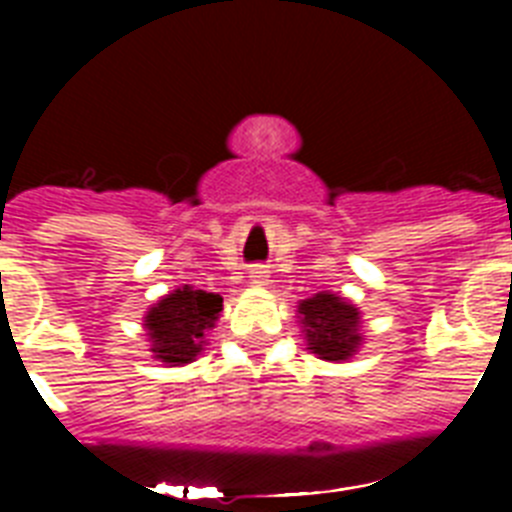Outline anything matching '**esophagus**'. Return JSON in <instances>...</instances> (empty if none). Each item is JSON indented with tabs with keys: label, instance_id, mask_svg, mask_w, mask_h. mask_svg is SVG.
<instances>
[{
	"label": "esophagus",
	"instance_id": "obj_1",
	"mask_svg": "<svg viewBox=\"0 0 512 512\" xmlns=\"http://www.w3.org/2000/svg\"><path fill=\"white\" fill-rule=\"evenodd\" d=\"M268 273H271L268 271V265H252V268H249V281L263 287V284H268V279H271Z\"/></svg>",
	"mask_w": 512,
	"mask_h": 512
}]
</instances>
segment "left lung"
<instances>
[{"instance_id":"left-lung-1","label":"left lung","mask_w":512,"mask_h":512,"mask_svg":"<svg viewBox=\"0 0 512 512\" xmlns=\"http://www.w3.org/2000/svg\"><path fill=\"white\" fill-rule=\"evenodd\" d=\"M308 350L324 361H348L361 345V313L348 300L319 292L297 305Z\"/></svg>"}]
</instances>
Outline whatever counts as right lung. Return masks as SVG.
I'll use <instances>...</instances> for the list:
<instances>
[{"mask_svg":"<svg viewBox=\"0 0 512 512\" xmlns=\"http://www.w3.org/2000/svg\"><path fill=\"white\" fill-rule=\"evenodd\" d=\"M223 311V297L204 289L180 287L146 313V332L154 358L170 366L191 364L204 350V337Z\"/></svg>","mask_w":512,"mask_h":512,"instance_id":"add662e5","label":"right lung"}]
</instances>
